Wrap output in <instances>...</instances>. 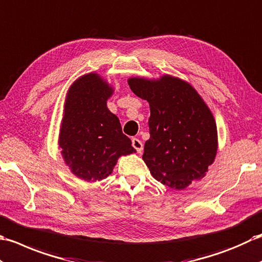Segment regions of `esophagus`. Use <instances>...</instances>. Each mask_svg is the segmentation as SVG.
Returning a JSON list of instances; mask_svg holds the SVG:
<instances>
[{
    "instance_id": "obj_1",
    "label": "esophagus",
    "mask_w": 262,
    "mask_h": 262,
    "mask_svg": "<svg viewBox=\"0 0 262 262\" xmlns=\"http://www.w3.org/2000/svg\"><path fill=\"white\" fill-rule=\"evenodd\" d=\"M132 146H133V148H135L139 154H140V152L142 151L143 145H142V142H141L140 140H139V139H137V138H133V139H132Z\"/></svg>"
}]
</instances>
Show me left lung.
Listing matches in <instances>:
<instances>
[{
    "instance_id": "left-lung-1",
    "label": "left lung",
    "mask_w": 262,
    "mask_h": 262,
    "mask_svg": "<svg viewBox=\"0 0 262 262\" xmlns=\"http://www.w3.org/2000/svg\"><path fill=\"white\" fill-rule=\"evenodd\" d=\"M127 83L150 105V138L142 159L154 178L178 190L204 178L217 152V129L198 93L170 76L157 81L132 78Z\"/></svg>"
}]
</instances>
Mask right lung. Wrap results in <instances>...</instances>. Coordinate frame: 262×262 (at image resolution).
Segmentation results:
<instances>
[{"mask_svg": "<svg viewBox=\"0 0 262 262\" xmlns=\"http://www.w3.org/2000/svg\"><path fill=\"white\" fill-rule=\"evenodd\" d=\"M113 93L96 73L78 79L68 93L60 132L62 156L72 173L100 181L112 173L117 158L136 152L106 100Z\"/></svg>", "mask_w": 262, "mask_h": 262, "instance_id": "right-lung-1", "label": "right lung"}]
</instances>
